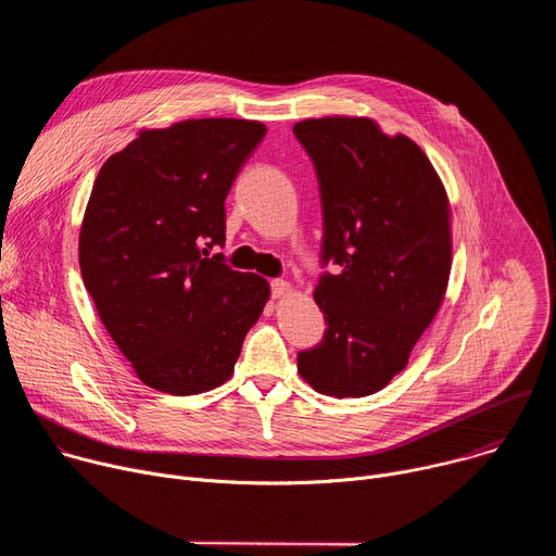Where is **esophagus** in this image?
<instances>
[{"mask_svg":"<svg viewBox=\"0 0 556 556\" xmlns=\"http://www.w3.org/2000/svg\"><path fill=\"white\" fill-rule=\"evenodd\" d=\"M270 290H273L275 299H283V296L290 294V283L283 281V279H273L270 281Z\"/></svg>","mask_w":556,"mask_h":556,"instance_id":"esophagus-1","label":"esophagus"}]
</instances>
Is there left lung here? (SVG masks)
I'll use <instances>...</instances> for the list:
<instances>
[{"instance_id": "8db88e82", "label": "left lung", "mask_w": 556, "mask_h": 556, "mask_svg": "<svg viewBox=\"0 0 556 556\" xmlns=\"http://www.w3.org/2000/svg\"><path fill=\"white\" fill-rule=\"evenodd\" d=\"M312 157L324 206V253L341 266L314 288L324 341L296 356L319 393L363 399L403 371L438 314L451 275V208L425 151L365 116L292 127Z\"/></svg>"}]
</instances>
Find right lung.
Returning a JSON list of instances; mask_svg holds the SVG:
<instances>
[{"mask_svg":"<svg viewBox=\"0 0 556 556\" xmlns=\"http://www.w3.org/2000/svg\"><path fill=\"white\" fill-rule=\"evenodd\" d=\"M266 136L244 118L142 129L101 167L78 235L99 319L136 376L193 395L226 382L270 299L255 273L208 257L226 240L224 200Z\"/></svg>","mask_w":556,"mask_h":556,"instance_id":"right-lung-1","label":"right lung"}]
</instances>
